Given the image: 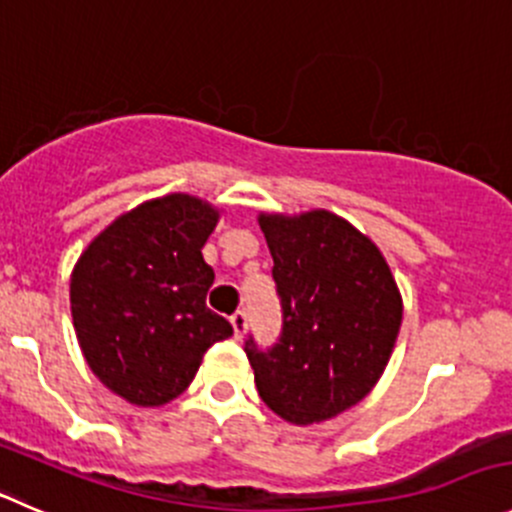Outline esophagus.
Wrapping results in <instances>:
<instances>
[{"label": "esophagus", "mask_w": 512, "mask_h": 512, "mask_svg": "<svg viewBox=\"0 0 512 512\" xmlns=\"http://www.w3.org/2000/svg\"><path fill=\"white\" fill-rule=\"evenodd\" d=\"M231 326L233 332H236V337H241V334L246 332V311H236V314L231 316Z\"/></svg>", "instance_id": "34e87169"}]
</instances>
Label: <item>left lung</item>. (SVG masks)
<instances>
[{
  "instance_id": "obj_1",
  "label": "left lung",
  "mask_w": 512,
  "mask_h": 512,
  "mask_svg": "<svg viewBox=\"0 0 512 512\" xmlns=\"http://www.w3.org/2000/svg\"><path fill=\"white\" fill-rule=\"evenodd\" d=\"M274 259L284 332L269 352L246 342L259 397L309 427L362 402L387 369L402 294L377 243L324 208L259 213Z\"/></svg>"
}]
</instances>
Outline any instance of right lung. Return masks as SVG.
<instances>
[{
	"instance_id": "right-lung-1",
	"label": "right lung",
	"mask_w": 512,
	"mask_h": 512,
	"mask_svg": "<svg viewBox=\"0 0 512 512\" xmlns=\"http://www.w3.org/2000/svg\"><path fill=\"white\" fill-rule=\"evenodd\" d=\"M221 208L168 193L102 228L70 276V309L87 367L135 407H163L196 377L203 354L233 334L206 306L203 246Z\"/></svg>"
}]
</instances>
